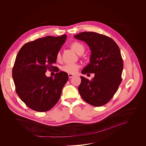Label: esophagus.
I'll return each mask as SVG.
<instances>
[{"label": "esophagus", "mask_w": 146, "mask_h": 146, "mask_svg": "<svg viewBox=\"0 0 146 146\" xmlns=\"http://www.w3.org/2000/svg\"><path fill=\"white\" fill-rule=\"evenodd\" d=\"M68 76H69V78H72V77H74V75L69 74H68Z\"/></svg>", "instance_id": "esophagus-1"}]
</instances>
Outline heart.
<instances>
[{
  "label": "heart",
  "instance_id": "obj_1",
  "mask_svg": "<svg viewBox=\"0 0 146 146\" xmlns=\"http://www.w3.org/2000/svg\"><path fill=\"white\" fill-rule=\"evenodd\" d=\"M70 47L72 49L76 52L77 54H83L85 52V48L82 44L78 42H74L70 44ZM61 54L60 52H58L56 54V58L58 61L61 60ZM80 65L78 64H66L61 67V70L63 72L70 74H75L77 72L78 69H80Z\"/></svg>",
  "mask_w": 146,
  "mask_h": 146
}]
</instances>
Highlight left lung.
<instances>
[{"label": "left lung", "instance_id": "left-lung-1", "mask_svg": "<svg viewBox=\"0 0 146 146\" xmlns=\"http://www.w3.org/2000/svg\"><path fill=\"white\" fill-rule=\"evenodd\" d=\"M74 38L85 41L91 50L90 63L82 73H94L91 80L81 77L78 92L82 99L94 107L111 99L122 82L123 60L120 49L113 39L96 32H82Z\"/></svg>", "mask_w": 146, "mask_h": 146}]
</instances>
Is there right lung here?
Masks as SVG:
<instances>
[{
	"mask_svg": "<svg viewBox=\"0 0 146 146\" xmlns=\"http://www.w3.org/2000/svg\"><path fill=\"white\" fill-rule=\"evenodd\" d=\"M66 35L47 36L26 43L19 50L12 70L16 91L28 107L45 112L58 102L68 80V74L55 70L54 77L46 76L47 70L56 67V56L66 39Z\"/></svg>",
	"mask_w": 146,
	"mask_h": 146,
	"instance_id": "add662e5",
	"label": "right lung"
}]
</instances>
